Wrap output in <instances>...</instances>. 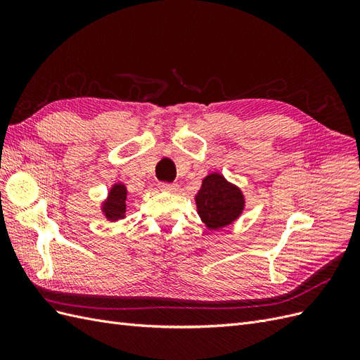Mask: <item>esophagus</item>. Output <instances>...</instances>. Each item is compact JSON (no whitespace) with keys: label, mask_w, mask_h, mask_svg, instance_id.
<instances>
[{"label":"esophagus","mask_w":360,"mask_h":360,"mask_svg":"<svg viewBox=\"0 0 360 360\" xmlns=\"http://www.w3.org/2000/svg\"><path fill=\"white\" fill-rule=\"evenodd\" d=\"M160 189L162 191H167V192H177L179 186L176 183H162L160 184Z\"/></svg>","instance_id":"obj_1"}]
</instances>
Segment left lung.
Listing matches in <instances>:
<instances>
[{
	"instance_id": "obj_1",
	"label": "left lung",
	"mask_w": 360,
	"mask_h": 360,
	"mask_svg": "<svg viewBox=\"0 0 360 360\" xmlns=\"http://www.w3.org/2000/svg\"><path fill=\"white\" fill-rule=\"evenodd\" d=\"M197 213L207 230L216 231L234 224L246 207L243 191L228 181L221 172L205 176L195 195Z\"/></svg>"
}]
</instances>
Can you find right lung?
<instances>
[{
	"instance_id": "right-lung-1",
	"label": "right lung",
	"mask_w": 360,
	"mask_h": 360,
	"mask_svg": "<svg viewBox=\"0 0 360 360\" xmlns=\"http://www.w3.org/2000/svg\"><path fill=\"white\" fill-rule=\"evenodd\" d=\"M126 200L127 189L122 181L114 183L108 191L106 198L101 202V212L106 221L117 222L126 217Z\"/></svg>"
}]
</instances>
